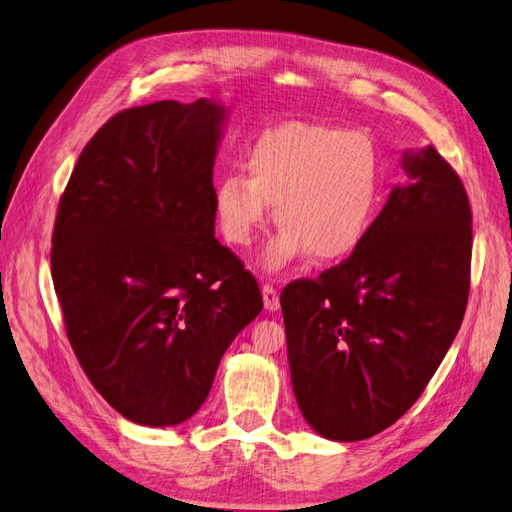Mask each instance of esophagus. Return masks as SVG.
<instances>
[{
    "label": "esophagus",
    "mask_w": 512,
    "mask_h": 512,
    "mask_svg": "<svg viewBox=\"0 0 512 512\" xmlns=\"http://www.w3.org/2000/svg\"><path fill=\"white\" fill-rule=\"evenodd\" d=\"M263 302H265V308L269 310V313H276V310L280 308V295L271 284L263 286Z\"/></svg>",
    "instance_id": "esophagus-1"
}]
</instances>
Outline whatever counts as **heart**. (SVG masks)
I'll return each instance as SVG.
<instances>
[{"instance_id": "heart-1", "label": "heart", "mask_w": 512, "mask_h": 512, "mask_svg": "<svg viewBox=\"0 0 512 512\" xmlns=\"http://www.w3.org/2000/svg\"><path fill=\"white\" fill-rule=\"evenodd\" d=\"M245 171L217 180L213 204L223 239L252 245L276 204L278 232L260 263L267 271L315 254L343 260L367 241L386 195V162L365 132L313 121L269 128L245 152Z\"/></svg>"}]
</instances>
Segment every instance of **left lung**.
<instances>
[{"label": "left lung", "mask_w": 512, "mask_h": 512, "mask_svg": "<svg viewBox=\"0 0 512 512\" xmlns=\"http://www.w3.org/2000/svg\"><path fill=\"white\" fill-rule=\"evenodd\" d=\"M367 241L280 295L295 400L315 432L363 441L417 402L465 317L471 208L432 145L406 152Z\"/></svg>", "instance_id": "obj_1"}]
</instances>
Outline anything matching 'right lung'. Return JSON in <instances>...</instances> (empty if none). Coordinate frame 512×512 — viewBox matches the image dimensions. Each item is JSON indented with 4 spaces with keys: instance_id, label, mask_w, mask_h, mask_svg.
I'll list each match as a JSON object with an SVG mask.
<instances>
[{
    "instance_id": "1",
    "label": "right lung",
    "mask_w": 512,
    "mask_h": 512,
    "mask_svg": "<svg viewBox=\"0 0 512 512\" xmlns=\"http://www.w3.org/2000/svg\"><path fill=\"white\" fill-rule=\"evenodd\" d=\"M223 121L204 97L117 112L58 204L52 278L69 343L99 395L141 426L193 417L263 310L252 273L215 239Z\"/></svg>"
}]
</instances>
